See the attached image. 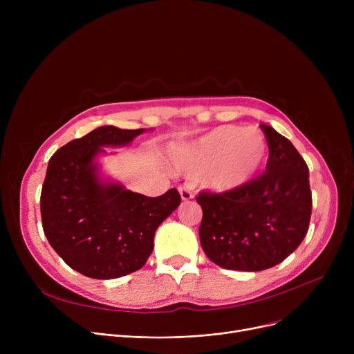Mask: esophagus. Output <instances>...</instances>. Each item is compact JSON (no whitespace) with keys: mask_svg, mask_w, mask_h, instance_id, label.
I'll return each mask as SVG.
<instances>
[{"mask_svg":"<svg viewBox=\"0 0 354 354\" xmlns=\"http://www.w3.org/2000/svg\"><path fill=\"white\" fill-rule=\"evenodd\" d=\"M179 194H180L182 201H192L194 199V194H192L191 188L187 187V185H183V187H179Z\"/></svg>","mask_w":354,"mask_h":354,"instance_id":"esophagus-1","label":"esophagus"}]
</instances>
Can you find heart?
Here are the masks:
<instances>
[{
	"instance_id": "1",
	"label": "heart",
	"mask_w": 354,
	"mask_h": 354,
	"mask_svg": "<svg viewBox=\"0 0 354 354\" xmlns=\"http://www.w3.org/2000/svg\"><path fill=\"white\" fill-rule=\"evenodd\" d=\"M267 140L255 127L221 126L199 140L172 152V166L179 172L201 174L202 187L216 194L244 185L261 166Z\"/></svg>"
}]
</instances>
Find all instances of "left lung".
Returning a JSON list of instances; mask_svg holds the SVG:
<instances>
[{
    "mask_svg": "<svg viewBox=\"0 0 354 354\" xmlns=\"http://www.w3.org/2000/svg\"><path fill=\"white\" fill-rule=\"evenodd\" d=\"M261 129L270 151L266 172L236 189L196 196L202 250L225 270L263 271L280 264L308 231V166L287 138L271 126Z\"/></svg>",
    "mask_w": 354,
    "mask_h": 354,
    "instance_id": "obj_1",
    "label": "left lung"
}]
</instances>
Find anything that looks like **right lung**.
Wrapping results in <instances>:
<instances>
[{
  "instance_id": "obj_1",
  "label": "right lung",
  "mask_w": 354,
  "mask_h": 354,
  "mask_svg": "<svg viewBox=\"0 0 354 354\" xmlns=\"http://www.w3.org/2000/svg\"><path fill=\"white\" fill-rule=\"evenodd\" d=\"M145 129L102 126L55 152L47 166L40 208L43 230L63 261L80 274L111 280L140 270L158 227L180 203L179 192L149 198L102 182V146H124Z\"/></svg>"
}]
</instances>
